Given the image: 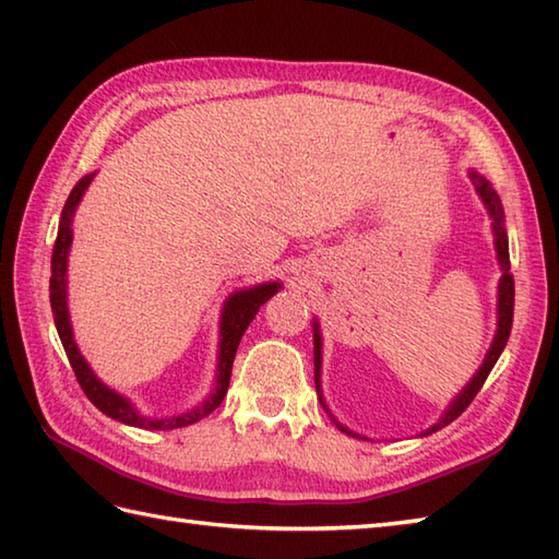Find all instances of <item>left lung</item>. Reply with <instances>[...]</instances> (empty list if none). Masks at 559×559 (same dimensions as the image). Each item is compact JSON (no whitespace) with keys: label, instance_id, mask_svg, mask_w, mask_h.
I'll use <instances>...</instances> for the list:
<instances>
[{"label":"left lung","instance_id":"1","mask_svg":"<svg viewBox=\"0 0 559 559\" xmlns=\"http://www.w3.org/2000/svg\"><path fill=\"white\" fill-rule=\"evenodd\" d=\"M468 177L473 187H476V192L480 197V201L485 204V209H488L490 218H492V235H495V252H497V261H500V269H502V276H500V283H497V329H495V338L490 343V350L488 355H485L483 365L478 367V372L473 374L471 382L463 386L459 394L454 396V401L449 403V406L444 408L442 418H439L432 427H427L425 432H420V437L425 435H432L437 430H442V427H447L449 423H454L459 415L468 408V403L476 399V394L480 391V386L485 384V379H488V374L492 372L495 362L500 360V355L507 346L509 341V331H512V319H514V276L509 273V240H507V228H504V209H502V201H500V194L495 192L492 185L485 180V177L476 170H468ZM312 329H314V386H317V396H319V403H322V408L329 413V418L336 423V427L341 432H346L350 437H358V439H367L358 432L348 430L346 425L338 423L334 418V413L329 411L326 401H324V394H322V331H319V322L314 319L312 322Z\"/></svg>","mask_w":559,"mask_h":559}]
</instances>
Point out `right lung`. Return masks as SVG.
Masks as SVG:
<instances>
[{
	"mask_svg": "<svg viewBox=\"0 0 559 559\" xmlns=\"http://www.w3.org/2000/svg\"><path fill=\"white\" fill-rule=\"evenodd\" d=\"M91 175H83L81 180L71 189V194L67 199V204L62 209V218H59V230H57V242L52 249V276H50V305H52V317H55V326L59 341H62L67 358L71 362V370H74L79 384L83 389V394L88 396V401L103 411L108 418L120 420L124 425L141 427V430H177V427H187L192 423H199L201 418H206L209 413L216 411L221 406V401L228 391L230 384V372H233V360L237 346H240V338L247 331V326L252 324V319L257 317L259 307L264 305L269 298H273L283 283L278 281H269V283H259V286L245 288V290H235L223 302L221 310V329H218V365H216V384H213L211 394L199 403V406L189 408L185 413H175V415H165V418H148V415L139 413L136 406L127 396L117 394L115 389L108 384H103L98 374L91 370V365L83 358L76 341H74V329H71V319H69V305H67V261H69V249L71 240H74V230H71V223H74V213L81 204L83 194H86L88 185L93 182Z\"/></svg>",
	"mask_w": 559,
	"mask_h": 559,
	"instance_id": "right-lung-1",
	"label": "right lung"
}]
</instances>
